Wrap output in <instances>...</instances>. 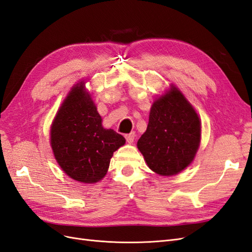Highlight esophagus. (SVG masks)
Segmentation results:
<instances>
[{"label":"esophagus","mask_w":252,"mask_h":252,"mask_svg":"<svg viewBox=\"0 0 252 252\" xmlns=\"http://www.w3.org/2000/svg\"><path fill=\"white\" fill-rule=\"evenodd\" d=\"M134 138H135V133L134 132H131V133H128L125 135V139L128 143H132L134 141Z\"/></svg>","instance_id":"obj_1"}]
</instances>
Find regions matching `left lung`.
<instances>
[{"label":"left lung","instance_id":"1","mask_svg":"<svg viewBox=\"0 0 252 252\" xmlns=\"http://www.w3.org/2000/svg\"><path fill=\"white\" fill-rule=\"evenodd\" d=\"M201 140L200 119L175 87L152 105L147 130L138 148L151 170L177 174L193 161Z\"/></svg>","mask_w":252,"mask_h":252}]
</instances>
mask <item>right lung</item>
Wrapping results in <instances>:
<instances>
[{"label":"right lung","instance_id":"1","mask_svg":"<svg viewBox=\"0 0 252 252\" xmlns=\"http://www.w3.org/2000/svg\"><path fill=\"white\" fill-rule=\"evenodd\" d=\"M53 155L64 172L75 181L96 183L109 167L113 152L125 144L123 135L104 129L84 82L75 85L53 121Z\"/></svg>","mask_w":252,"mask_h":252}]
</instances>
